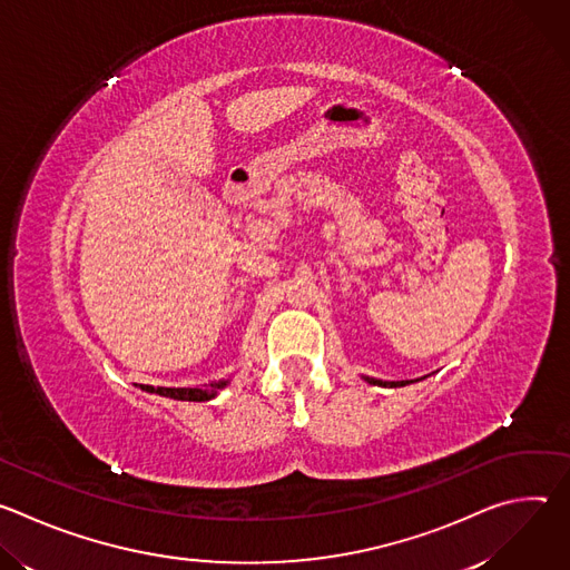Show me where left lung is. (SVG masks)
I'll use <instances>...</instances> for the list:
<instances>
[{
	"instance_id": "obj_1",
	"label": "left lung",
	"mask_w": 570,
	"mask_h": 570,
	"mask_svg": "<svg viewBox=\"0 0 570 570\" xmlns=\"http://www.w3.org/2000/svg\"><path fill=\"white\" fill-rule=\"evenodd\" d=\"M363 379H365L367 383H372V385H383V387H385V385H390V387L394 385V387H396V385H405V383H411V381H381V379H372V376H363Z\"/></svg>"
}]
</instances>
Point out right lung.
<instances>
[{
    "mask_svg": "<svg viewBox=\"0 0 570 570\" xmlns=\"http://www.w3.org/2000/svg\"><path fill=\"white\" fill-rule=\"evenodd\" d=\"M229 381H212L207 385L200 387H153V385H139L146 392H155L159 396H169V399H178V401H209L218 394V390H223Z\"/></svg>",
    "mask_w": 570,
    "mask_h": 570,
    "instance_id": "obj_1",
    "label": "right lung"
}]
</instances>
